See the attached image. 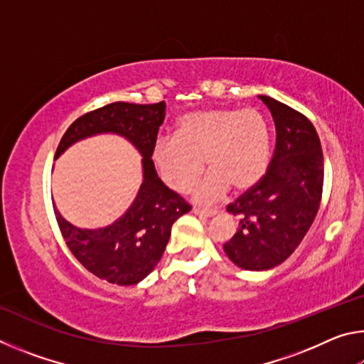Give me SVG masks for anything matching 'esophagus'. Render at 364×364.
Masks as SVG:
<instances>
[{
    "label": "esophagus",
    "mask_w": 364,
    "mask_h": 364,
    "mask_svg": "<svg viewBox=\"0 0 364 364\" xmlns=\"http://www.w3.org/2000/svg\"><path fill=\"white\" fill-rule=\"evenodd\" d=\"M193 212L196 215H199V217H213V215L218 213L217 208H204V207H194Z\"/></svg>",
    "instance_id": "esophagus-1"
}]
</instances>
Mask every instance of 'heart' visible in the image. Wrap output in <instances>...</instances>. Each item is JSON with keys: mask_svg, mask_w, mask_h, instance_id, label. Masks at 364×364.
I'll list each match as a JSON object with an SVG mask.
<instances>
[{"mask_svg": "<svg viewBox=\"0 0 364 364\" xmlns=\"http://www.w3.org/2000/svg\"><path fill=\"white\" fill-rule=\"evenodd\" d=\"M152 160L167 186L188 193L204 171L210 173L199 184L196 197L202 202L220 199L257 186L269 164L267 120L257 109H207L183 115L175 138L159 139Z\"/></svg>", "mask_w": 364, "mask_h": 364, "instance_id": "1", "label": "heart"}]
</instances>
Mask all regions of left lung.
<instances>
[{
  "instance_id": "8db88e82",
  "label": "left lung",
  "mask_w": 364,
  "mask_h": 364,
  "mask_svg": "<svg viewBox=\"0 0 364 364\" xmlns=\"http://www.w3.org/2000/svg\"><path fill=\"white\" fill-rule=\"evenodd\" d=\"M276 127V147L267 173L226 207L239 228L223 249L239 268L263 271L299 247L315 220L323 194V149L304 114L269 96H258Z\"/></svg>"
}]
</instances>
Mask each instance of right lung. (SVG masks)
<instances>
[{
    "mask_svg": "<svg viewBox=\"0 0 364 364\" xmlns=\"http://www.w3.org/2000/svg\"><path fill=\"white\" fill-rule=\"evenodd\" d=\"M165 119V102H112L72 123L58 146L56 157L72 144L101 133L120 134L143 156V183L128 210L112 225L82 230L56 213L67 247L83 267L112 284L133 286L156 268L167 247L171 226L191 205L165 186L152 162L159 127Z\"/></svg>",
    "mask_w": 364,
    "mask_h": 364,
    "instance_id": "add662e5",
    "label": "right lung"
}]
</instances>
